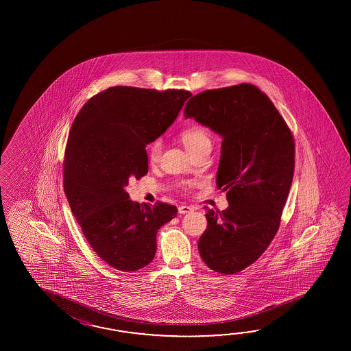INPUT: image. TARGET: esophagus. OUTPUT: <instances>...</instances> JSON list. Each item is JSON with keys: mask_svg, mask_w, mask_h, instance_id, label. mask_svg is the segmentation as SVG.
I'll list each match as a JSON object with an SVG mask.
<instances>
[{"mask_svg": "<svg viewBox=\"0 0 351 351\" xmlns=\"http://www.w3.org/2000/svg\"><path fill=\"white\" fill-rule=\"evenodd\" d=\"M194 210L193 207L192 206H186V204H180L178 207V212L180 215H186V213H189V212H192Z\"/></svg>", "mask_w": 351, "mask_h": 351, "instance_id": "obj_1", "label": "esophagus"}]
</instances>
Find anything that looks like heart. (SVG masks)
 Returning <instances> with one entry per match:
<instances>
[{
  "label": "heart",
  "mask_w": 351,
  "mask_h": 351,
  "mask_svg": "<svg viewBox=\"0 0 351 351\" xmlns=\"http://www.w3.org/2000/svg\"><path fill=\"white\" fill-rule=\"evenodd\" d=\"M179 138H180L182 143L184 144V147L188 149V152H191V154L198 149H201L203 147H207V145L212 144L208 130L201 124H192V125L184 128L180 132ZM160 154H162V141L156 139L148 145L147 157H148L150 163H156L160 157ZM179 186L182 189H186V188L192 186V183L191 182H183V183L179 184Z\"/></svg>",
  "instance_id": "obj_1"
}]
</instances>
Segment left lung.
<instances>
[{
	"label": "left lung",
	"instance_id": "left-lung-1",
	"mask_svg": "<svg viewBox=\"0 0 351 351\" xmlns=\"http://www.w3.org/2000/svg\"><path fill=\"white\" fill-rule=\"evenodd\" d=\"M184 115L223 138L216 182L230 206L207 210L198 250L209 269L233 275L276 236L293 178V135L269 97L247 82L194 95Z\"/></svg>",
	"mask_w": 351,
	"mask_h": 351
}]
</instances>
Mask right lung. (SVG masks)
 I'll list each match as a JSON object with an SVG mask.
<instances>
[{
  "label": "right lung",
  "instance_id": "1",
  "mask_svg": "<svg viewBox=\"0 0 351 351\" xmlns=\"http://www.w3.org/2000/svg\"><path fill=\"white\" fill-rule=\"evenodd\" d=\"M192 94L186 90L112 86L90 97L67 138L64 189L85 239L114 269L133 272L153 261L157 232L176 206L129 199V178L148 173L147 144L165 133Z\"/></svg>",
  "mask_w": 351,
  "mask_h": 351
}]
</instances>
